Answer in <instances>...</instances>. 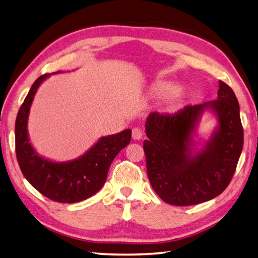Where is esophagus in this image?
I'll return each instance as SVG.
<instances>
[{"label":"esophagus","mask_w":258,"mask_h":258,"mask_svg":"<svg viewBox=\"0 0 258 258\" xmlns=\"http://www.w3.org/2000/svg\"><path fill=\"white\" fill-rule=\"evenodd\" d=\"M132 138L135 141L142 140V138H143V131H142L141 128H139V127H134L133 131H132Z\"/></svg>","instance_id":"esophagus-1"}]
</instances>
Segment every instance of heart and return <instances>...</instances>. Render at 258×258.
Here are the masks:
<instances>
[{
	"label": "heart",
	"mask_w": 258,
	"mask_h": 258,
	"mask_svg": "<svg viewBox=\"0 0 258 258\" xmlns=\"http://www.w3.org/2000/svg\"><path fill=\"white\" fill-rule=\"evenodd\" d=\"M177 87L173 84H164L157 89L156 94L160 97H168L171 96L172 101H176L179 97V93L177 92Z\"/></svg>",
	"instance_id": "1"
}]
</instances>
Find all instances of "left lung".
<instances>
[{"label":"left lung","mask_w":258,"mask_h":258,"mask_svg":"<svg viewBox=\"0 0 258 258\" xmlns=\"http://www.w3.org/2000/svg\"><path fill=\"white\" fill-rule=\"evenodd\" d=\"M206 110L216 115L218 125L200 147L192 136ZM145 132L150 183L164 202L175 206L200 204L222 194L244 144L237 97L222 81L216 100L185 106L175 114L150 113Z\"/></svg>","instance_id":"1"}]
</instances>
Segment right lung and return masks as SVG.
I'll return each instance as SVG.
<instances>
[{"label":"right lung","mask_w":258,"mask_h":258,"mask_svg":"<svg viewBox=\"0 0 258 258\" xmlns=\"http://www.w3.org/2000/svg\"><path fill=\"white\" fill-rule=\"evenodd\" d=\"M61 73L55 72L53 74ZM51 74H44L33 83L20 107L15 120L16 158L24 177L46 196L58 203H78L90 199L105 184L113 160L131 142L132 131L103 136L83 155L72 161L55 162L41 156L31 144L27 120L37 89Z\"/></svg>","instance_id":"obj_1"}]
</instances>
